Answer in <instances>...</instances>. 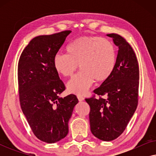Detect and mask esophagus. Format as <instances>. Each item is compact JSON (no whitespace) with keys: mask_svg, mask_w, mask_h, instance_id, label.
<instances>
[{"mask_svg":"<svg viewBox=\"0 0 156 156\" xmlns=\"http://www.w3.org/2000/svg\"><path fill=\"white\" fill-rule=\"evenodd\" d=\"M77 99H78V100H79V101H82L84 99V97H83L82 95H77Z\"/></svg>","mask_w":156,"mask_h":156,"instance_id":"esophagus-1","label":"esophagus"}]
</instances>
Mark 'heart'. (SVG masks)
<instances>
[{
	"label": "heart",
	"mask_w": 156,
	"mask_h": 156,
	"mask_svg": "<svg viewBox=\"0 0 156 156\" xmlns=\"http://www.w3.org/2000/svg\"><path fill=\"white\" fill-rule=\"evenodd\" d=\"M67 54L57 53L53 59L56 71L71 76L78 69L82 71L67 83L69 92L84 94L96 82L109 77L116 63V51L109 40L100 37H81L68 44Z\"/></svg>",
	"instance_id": "obj_1"
}]
</instances>
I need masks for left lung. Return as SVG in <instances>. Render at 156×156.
<instances>
[{
    "label": "left lung",
    "mask_w": 156,
    "mask_h": 156,
    "mask_svg": "<svg viewBox=\"0 0 156 156\" xmlns=\"http://www.w3.org/2000/svg\"><path fill=\"white\" fill-rule=\"evenodd\" d=\"M118 47L112 74L94 90L95 95L85 99L90 106L91 133L104 141L118 138L124 131L138 105L139 67L133 48L118 34H108Z\"/></svg>",
    "instance_id": "1"
}]
</instances>
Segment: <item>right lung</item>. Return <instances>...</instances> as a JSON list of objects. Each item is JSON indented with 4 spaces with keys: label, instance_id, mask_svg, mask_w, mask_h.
<instances>
[{
    "label": "right lung",
    "instance_id": "1",
    "mask_svg": "<svg viewBox=\"0 0 156 156\" xmlns=\"http://www.w3.org/2000/svg\"><path fill=\"white\" fill-rule=\"evenodd\" d=\"M71 32L34 37L18 62L21 108L35 136L48 144L59 141L67 135L68 122L78 103L74 94L59 97L65 86L53 65L55 55Z\"/></svg>",
    "mask_w": 156,
    "mask_h": 156
}]
</instances>
